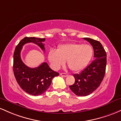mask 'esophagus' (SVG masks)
<instances>
[{"instance_id":"34e87169","label":"esophagus","mask_w":121,"mask_h":121,"mask_svg":"<svg viewBox=\"0 0 121 121\" xmlns=\"http://www.w3.org/2000/svg\"><path fill=\"white\" fill-rule=\"evenodd\" d=\"M60 75L62 76V77H67V76L68 75L67 74H66V73H60Z\"/></svg>"}]
</instances>
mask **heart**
I'll list each match as a JSON object with an SVG mask.
<instances>
[{"label":"heart","mask_w":121,"mask_h":121,"mask_svg":"<svg viewBox=\"0 0 121 121\" xmlns=\"http://www.w3.org/2000/svg\"><path fill=\"white\" fill-rule=\"evenodd\" d=\"M93 55L90 45L82 43H69L58 46L56 51L51 50L48 54V60L52 67L58 70L65 64V60L71 71L78 72L87 66Z\"/></svg>","instance_id":"b5f03b06"}]
</instances>
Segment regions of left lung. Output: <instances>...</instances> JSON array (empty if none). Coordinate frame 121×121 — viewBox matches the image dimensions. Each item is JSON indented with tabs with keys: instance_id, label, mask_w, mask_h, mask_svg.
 Wrapping results in <instances>:
<instances>
[{
	"instance_id": "8db88e82",
	"label": "left lung",
	"mask_w": 121,
	"mask_h": 121,
	"mask_svg": "<svg viewBox=\"0 0 121 121\" xmlns=\"http://www.w3.org/2000/svg\"><path fill=\"white\" fill-rule=\"evenodd\" d=\"M93 46L94 59L79 74H74L75 82L70 89L78 96H87L101 85L104 78L106 66V52L101 43L93 39L84 38Z\"/></svg>"
}]
</instances>
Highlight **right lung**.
<instances>
[{
  "mask_svg": "<svg viewBox=\"0 0 121 121\" xmlns=\"http://www.w3.org/2000/svg\"><path fill=\"white\" fill-rule=\"evenodd\" d=\"M44 40L45 38H24L17 46L13 53V70L16 80L23 90L32 95L38 96L44 93L51 85L52 79L59 75V73L50 69L46 62L37 67L30 68L24 64L20 58V52L24 44L35 43L44 51L43 43Z\"/></svg>",
  "mask_w": 121,
  "mask_h": 121,
  "instance_id": "add662e5",
  "label": "right lung"
}]
</instances>
